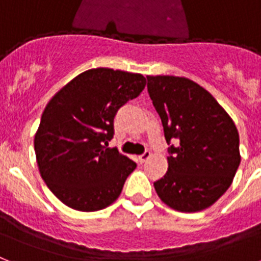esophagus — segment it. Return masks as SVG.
<instances>
[{"label": "esophagus", "mask_w": 261, "mask_h": 261, "mask_svg": "<svg viewBox=\"0 0 261 261\" xmlns=\"http://www.w3.org/2000/svg\"><path fill=\"white\" fill-rule=\"evenodd\" d=\"M150 158H151V152L150 151H146L144 154H142L141 156H139V162H141V163H144V162L147 161V159H150Z\"/></svg>", "instance_id": "esophagus-1"}]
</instances>
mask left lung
<instances>
[{
    "instance_id": "1",
    "label": "left lung",
    "mask_w": 261,
    "mask_h": 261,
    "mask_svg": "<svg viewBox=\"0 0 261 261\" xmlns=\"http://www.w3.org/2000/svg\"><path fill=\"white\" fill-rule=\"evenodd\" d=\"M147 89L166 141L179 142L170 147L167 174L154 183L158 196L175 211L208 208L232 185L242 159L233 120L207 90L185 76L147 75Z\"/></svg>"
}]
</instances>
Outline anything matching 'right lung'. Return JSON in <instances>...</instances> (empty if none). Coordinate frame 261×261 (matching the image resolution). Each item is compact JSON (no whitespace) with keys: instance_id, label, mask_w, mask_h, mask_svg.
<instances>
[{"instance_id":"1","label":"right lung","mask_w":261,"mask_h":261,"mask_svg":"<svg viewBox=\"0 0 261 261\" xmlns=\"http://www.w3.org/2000/svg\"><path fill=\"white\" fill-rule=\"evenodd\" d=\"M144 86L142 74L98 67L76 75L47 102L34 150L39 174L63 204L93 212L117 200L137 164L106 146L118 109Z\"/></svg>"}]
</instances>
